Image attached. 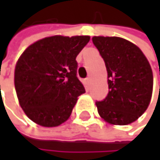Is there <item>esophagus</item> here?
Masks as SVG:
<instances>
[{
  "label": "esophagus",
  "instance_id": "1",
  "mask_svg": "<svg viewBox=\"0 0 160 160\" xmlns=\"http://www.w3.org/2000/svg\"><path fill=\"white\" fill-rule=\"evenodd\" d=\"M84 82H85L86 85H89V84H90V82H91V78H90V77H87V78H84Z\"/></svg>",
  "mask_w": 160,
  "mask_h": 160
}]
</instances>
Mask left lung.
<instances>
[{"label": "left lung", "mask_w": 160, "mask_h": 160, "mask_svg": "<svg viewBox=\"0 0 160 160\" xmlns=\"http://www.w3.org/2000/svg\"><path fill=\"white\" fill-rule=\"evenodd\" d=\"M93 44L108 71V94L96 102L101 117L109 124L128 125L147 109L152 92V72L141 50L120 37L94 36Z\"/></svg>", "instance_id": "1"}]
</instances>
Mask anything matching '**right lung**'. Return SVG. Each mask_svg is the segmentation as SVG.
Listing matches in <instances>:
<instances>
[{
    "mask_svg": "<svg viewBox=\"0 0 160 160\" xmlns=\"http://www.w3.org/2000/svg\"><path fill=\"white\" fill-rule=\"evenodd\" d=\"M90 40L51 36L30 45L15 67L14 83L28 117L43 127H58L70 117L85 89L77 77V56Z\"/></svg>",
    "mask_w": 160,
    "mask_h": 160,
    "instance_id": "right-lung-1",
    "label": "right lung"
}]
</instances>
